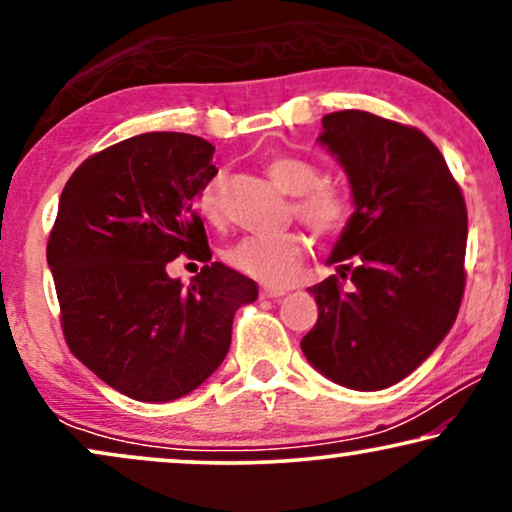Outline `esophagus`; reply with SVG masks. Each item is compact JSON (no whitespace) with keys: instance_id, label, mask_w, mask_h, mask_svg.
I'll return each mask as SVG.
<instances>
[{"instance_id":"obj_1","label":"esophagus","mask_w":512,"mask_h":512,"mask_svg":"<svg viewBox=\"0 0 512 512\" xmlns=\"http://www.w3.org/2000/svg\"><path fill=\"white\" fill-rule=\"evenodd\" d=\"M286 296L284 289H275V286H265V289H261V298H282Z\"/></svg>"}]
</instances>
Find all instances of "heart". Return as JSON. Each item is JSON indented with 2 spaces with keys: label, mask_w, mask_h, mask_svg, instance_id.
I'll list each match as a JSON object with an SVG mask.
<instances>
[{
  "label": "heart",
  "mask_w": 512,
  "mask_h": 512,
  "mask_svg": "<svg viewBox=\"0 0 512 512\" xmlns=\"http://www.w3.org/2000/svg\"><path fill=\"white\" fill-rule=\"evenodd\" d=\"M268 174L284 193L296 195L293 212L312 233L321 237L338 235L352 216V202L340 188L321 184V170L298 156H275ZM223 181L216 177L202 188L200 212L207 219H219ZM307 251L305 237L289 230L277 235H247L228 249V263L244 275L265 284H286L296 275Z\"/></svg>",
  "instance_id": "b5f03b06"
}]
</instances>
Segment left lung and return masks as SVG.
Here are the masks:
<instances>
[{
	"mask_svg": "<svg viewBox=\"0 0 512 512\" xmlns=\"http://www.w3.org/2000/svg\"><path fill=\"white\" fill-rule=\"evenodd\" d=\"M317 142L338 160L354 212L328 256L340 277L312 286L319 319L305 359L335 384L387 389L429 359L464 296L468 219L443 153L424 132L368 111L321 118Z\"/></svg>",
	"mask_w": 512,
	"mask_h": 512,
	"instance_id": "left-lung-1",
	"label": "left lung"
}]
</instances>
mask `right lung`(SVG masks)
Instances as JSON below:
<instances>
[{"instance_id":"obj_1","label":"right lung","mask_w":512,"mask_h":512,"mask_svg":"<svg viewBox=\"0 0 512 512\" xmlns=\"http://www.w3.org/2000/svg\"><path fill=\"white\" fill-rule=\"evenodd\" d=\"M214 146L146 132L83 160L60 195L46 258L69 349L121 394L167 403L198 389L226 359L237 307L258 286L223 263L191 286L167 275L186 254L212 258L195 198Z\"/></svg>"}]
</instances>
